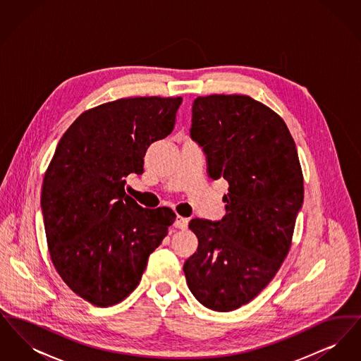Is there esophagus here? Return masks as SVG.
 Listing matches in <instances>:
<instances>
[{"label":"esophagus","instance_id":"obj_1","mask_svg":"<svg viewBox=\"0 0 361 361\" xmlns=\"http://www.w3.org/2000/svg\"><path fill=\"white\" fill-rule=\"evenodd\" d=\"M173 226L176 228H180V230H185L188 227V219L187 218H183V216H177Z\"/></svg>","mask_w":361,"mask_h":361}]
</instances>
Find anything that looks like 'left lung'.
Masks as SVG:
<instances>
[{
  "label": "left lung",
  "mask_w": 361,
  "mask_h": 361,
  "mask_svg": "<svg viewBox=\"0 0 361 361\" xmlns=\"http://www.w3.org/2000/svg\"><path fill=\"white\" fill-rule=\"evenodd\" d=\"M190 137L206 154L208 176L224 178L228 193L222 221H190L199 246L184 274L207 309L233 311L269 284L288 255L303 204L302 168L284 121L249 96L197 97Z\"/></svg>",
  "instance_id": "left-lung-1"
}]
</instances>
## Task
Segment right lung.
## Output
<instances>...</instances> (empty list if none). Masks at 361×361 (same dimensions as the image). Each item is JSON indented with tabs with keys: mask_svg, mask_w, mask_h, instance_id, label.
Instances as JSON below:
<instances>
[{
	"mask_svg": "<svg viewBox=\"0 0 361 361\" xmlns=\"http://www.w3.org/2000/svg\"><path fill=\"white\" fill-rule=\"evenodd\" d=\"M181 97H131L85 111L61 137L42 187L52 264L70 290L106 307L137 288L166 237L171 208L139 206L124 187L147 147L173 131Z\"/></svg>",
	"mask_w": 361,
	"mask_h": 361,
	"instance_id": "add662e5",
	"label": "right lung"
}]
</instances>
